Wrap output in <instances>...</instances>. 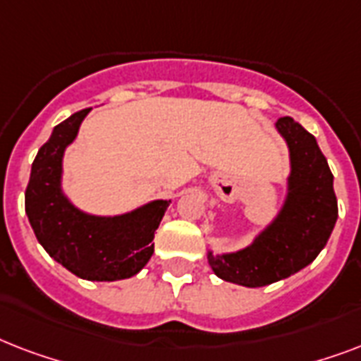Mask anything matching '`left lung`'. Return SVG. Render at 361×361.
Instances as JSON below:
<instances>
[{"label":"left lung","mask_w":361,"mask_h":361,"mask_svg":"<svg viewBox=\"0 0 361 361\" xmlns=\"http://www.w3.org/2000/svg\"><path fill=\"white\" fill-rule=\"evenodd\" d=\"M275 129L288 149L290 172L275 217L238 251L214 252V274L234 285L258 288L290 277L319 257L337 221L334 176L317 138L292 118H279Z\"/></svg>","instance_id":"8db88e82"}]
</instances>
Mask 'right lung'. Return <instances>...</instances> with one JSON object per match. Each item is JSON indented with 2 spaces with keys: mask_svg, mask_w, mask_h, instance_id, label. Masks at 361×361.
<instances>
[{
  "mask_svg": "<svg viewBox=\"0 0 361 361\" xmlns=\"http://www.w3.org/2000/svg\"><path fill=\"white\" fill-rule=\"evenodd\" d=\"M90 110L56 125L31 164L25 215L44 251L86 281H121L136 275L153 255V238L172 200H149L125 214L80 209L63 189V157Z\"/></svg>",
  "mask_w": 361,
  "mask_h": 361,
  "instance_id": "add662e5",
  "label": "right lung"
}]
</instances>
